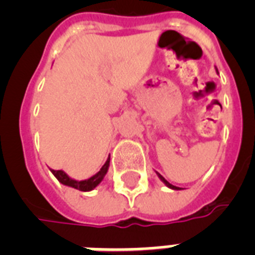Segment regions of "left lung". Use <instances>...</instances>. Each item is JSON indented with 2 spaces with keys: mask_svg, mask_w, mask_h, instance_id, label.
Instances as JSON below:
<instances>
[{
  "mask_svg": "<svg viewBox=\"0 0 255 255\" xmlns=\"http://www.w3.org/2000/svg\"><path fill=\"white\" fill-rule=\"evenodd\" d=\"M156 174H157V176H159L160 180H161V181H163L164 184H165V185L168 186V188H170V189H173V190H180V188H177V186H174V185H172V184H169V182H168L167 180H165V178H164L163 176H161V174L159 173V172H156Z\"/></svg>",
  "mask_w": 255,
  "mask_h": 255,
  "instance_id": "1",
  "label": "left lung"
}]
</instances>
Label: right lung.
I'll return each mask as SVG.
<instances>
[{
    "instance_id": "1",
    "label": "right lung",
    "mask_w": 255,
    "mask_h": 255,
    "mask_svg": "<svg viewBox=\"0 0 255 255\" xmlns=\"http://www.w3.org/2000/svg\"><path fill=\"white\" fill-rule=\"evenodd\" d=\"M108 168H110V157L106 160V163L103 164V167L100 168V170L98 172V173H95L90 178L81 180V181L71 178L69 174L66 173V172H63V170H55V169H51V168H50V170H51V173L57 177L58 181L61 182V184H63V185L71 186V188H74V189L82 190V192H90V190L95 189L96 186L103 181L104 176H106L108 172Z\"/></svg>"
}]
</instances>
